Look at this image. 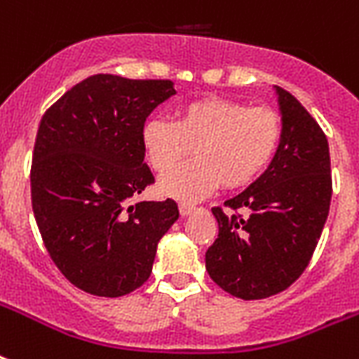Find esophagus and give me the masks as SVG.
<instances>
[{
    "label": "esophagus",
    "instance_id": "obj_1",
    "mask_svg": "<svg viewBox=\"0 0 359 359\" xmlns=\"http://www.w3.org/2000/svg\"><path fill=\"white\" fill-rule=\"evenodd\" d=\"M179 210H180V216H190V214L196 212L197 208L194 207V205H188V203H180Z\"/></svg>",
    "mask_w": 359,
    "mask_h": 359
}]
</instances>
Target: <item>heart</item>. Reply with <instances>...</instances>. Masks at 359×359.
Listing matches in <instances>:
<instances>
[{
    "label": "heart",
    "mask_w": 359,
    "mask_h": 359,
    "mask_svg": "<svg viewBox=\"0 0 359 359\" xmlns=\"http://www.w3.org/2000/svg\"><path fill=\"white\" fill-rule=\"evenodd\" d=\"M281 141V119L272 108L227 98H199L177 111L175 123L147 121L141 147L154 171L165 173L187 156L196 161L163 175L158 190L180 201H197L219 184L236 190L270 165Z\"/></svg>",
    "instance_id": "1"
}]
</instances>
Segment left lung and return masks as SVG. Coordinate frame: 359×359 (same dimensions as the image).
Segmentation results:
<instances>
[{
  "instance_id": "8db88e82",
  "label": "left lung",
  "mask_w": 359,
  "mask_h": 359,
  "mask_svg": "<svg viewBox=\"0 0 359 359\" xmlns=\"http://www.w3.org/2000/svg\"><path fill=\"white\" fill-rule=\"evenodd\" d=\"M281 141L259 179L212 208L218 238L207 250L208 276L242 300L289 289L311 261L332 201L328 140L289 91L276 86ZM244 208L246 216L236 212Z\"/></svg>"
}]
</instances>
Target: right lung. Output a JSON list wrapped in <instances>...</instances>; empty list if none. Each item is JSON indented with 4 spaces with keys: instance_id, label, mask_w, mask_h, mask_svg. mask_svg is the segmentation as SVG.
Listing matches in <instances>:
<instances>
[{
    "instance_id": "obj_1",
    "label": "right lung",
    "mask_w": 359,
    "mask_h": 359,
    "mask_svg": "<svg viewBox=\"0 0 359 359\" xmlns=\"http://www.w3.org/2000/svg\"><path fill=\"white\" fill-rule=\"evenodd\" d=\"M175 93L169 80L95 74L42 115L31 163L33 214L55 266L89 294L119 298L140 289L158 242L179 218L173 199L130 205L154 182L141 128Z\"/></svg>"
}]
</instances>
